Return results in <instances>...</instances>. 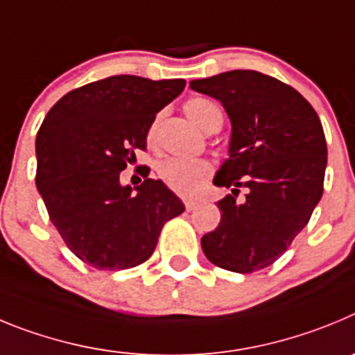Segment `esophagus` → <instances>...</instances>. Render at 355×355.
<instances>
[{"label":"esophagus","instance_id":"1","mask_svg":"<svg viewBox=\"0 0 355 355\" xmlns=\"http://www.w3.org/2000/svg\"><path fill=\"white\" fill-rule=\"evenodd\" d=\"M184 205H185V210H189L191 212V210H194L198 205H200V200H191L189 198V200L184 201Z\"/></svg>","mask_w":355,"mask_h":355}]
</instances>
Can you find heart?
I'll return each instance as SVG.
<instances>
[{
	"mask_svg": "<svg viewBox=\"0 0 355 355\" xmlns=\"http://www.w3.org/2000/svg\"><path fill=\"white\" fill-rule=\"evenodd\" d=\"M187 116L209 132L217 122H223V113L216 102L207 97H193L184 106ZM148 141H155V125L148 130ZM214 166L207 159H194V161H182V159H168L159 166V178L162 184L180 196H194L203 189L210 177Z\"/></svg>",
	"mask_w": 355,
	"mask_h": 355,
	"instance_id": "obj_1",
	"label": "heart"
}]
</instances>
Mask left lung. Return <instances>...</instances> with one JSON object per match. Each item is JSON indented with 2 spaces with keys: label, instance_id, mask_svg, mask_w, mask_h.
I'll return each instance as SVG.
<instances>
[{
  "label": "left lung",
  "instance_id": "left-lung-1",
  "mask_svg": "<svg viewBox=\"0 0 355 355\" xmlns=\"http://www.w3.org/2000/svg\"><path fill=\"white\" fill-rule=\"evenodd\" d=\"M189 86L221 101L233 127L230 159L214 178L232 194L217 201L221 223L201 237V248L221 269L257 272L290 248L324 194L320 118L295 88L257 70H230ZM241 189L246 198L239 204Z\"/></svg>",
  "mask_w": 355,
  "mask_h": 355
}]
</instances>
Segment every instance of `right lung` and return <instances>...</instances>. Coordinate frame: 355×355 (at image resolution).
Wrapping results in <instances>:
<instances>
[{
  "mask_svg": "<svg viewBox=\"0 0 355 355\" xmlns=\"http://www.w3.org/2000/svg\"><path fill=\"white\" fill-rule=\"evenodd\" d=\"M184 79L111 76L63 95L37 132V189L67 248L98 270L132 269L155 251L162 226L185 210L161 180L132 194L120 173L146 150L159 111Z\"/></svg>",
  "mask_w": 355,
  "mask_h": 355,
  "instance_id": "obj_1",
  "label": "right lung"
}]
</instances>
